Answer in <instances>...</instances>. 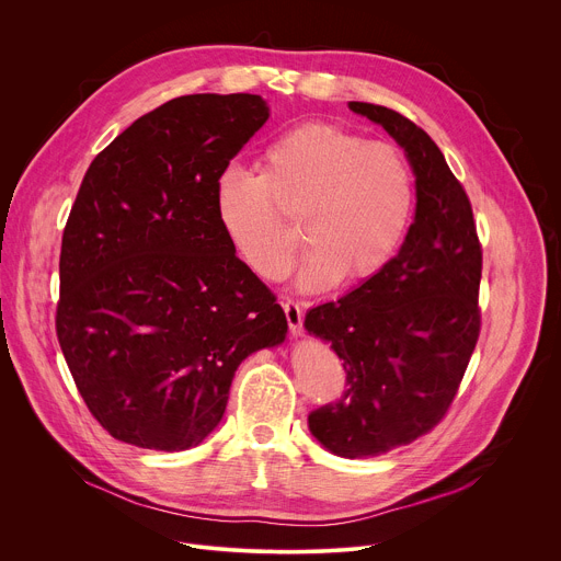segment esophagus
<instances>
[{
  "mask_svg": "<svg viewBox=\"0 0 561 561\" xmlns=\"http://www.w3.org/2000/svg\"><path fill=\"white\" fill-rule=\"evenodd\" d=\"M284 312H286V319H288L290 333H293L295 337L301 335V331H304V312H301L299 304L293 301V299H286V301H284Z\"/></svg>",
  "mask_w": 561,
  "mask_h": 561,
  "instance_id": "1",
  "label": "esophagus"
}]
</instances>
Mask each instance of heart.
I'll list each match as a JSON object with an SVG mask.
<instances>
[{"instance_id":"heart-1","label":"heart","mask_w":561,"mask_h":561,"mask_svg":"<svg viewBox=\"0 0 561 561\" xmlns=\"http://www.w3.org/2000/svg\"><path fill=\"white\" fill-rule=\"evenodd\" d=\"M413 202L402 150L327 122L295 126L268 144L260 175L228 169L215 184L228 244L266 282L290 273L299 249L293 219H301L310 247L297 279L304 290L375 277L402 244Z\"/></svg>"}]
</instances>
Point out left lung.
<instances>
[{"instance_id":"obj_1","label":"left lung","mask_w":561,"mask_h":561,"mask_svg":"<svg viewBox=\"0 0 561 561\" xmlns=\"http://www.w3.org/2000/svg\"><path fill=\"white\" fill-rule=\"evenodd\" d=\"M348 106L407 150L417 188L399 253L359 288L306 312V331L344 359L348 386L308 415V428L357 459L415 442L448 413L482 327V244L470 199L428 133L386 106Z\"/></svg>"}]
</instances>
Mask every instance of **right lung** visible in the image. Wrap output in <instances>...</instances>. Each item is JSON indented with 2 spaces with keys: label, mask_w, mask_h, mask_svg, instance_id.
Masks as SVG:
<instances>
[{
  "label": "right lung",
  "mask_w": 561,
  "mask_h": 561,
  "mask_svg": "<svg viewBox=\"0 0 561 561\" xmlns=\"http://www.w3.org/2000/svg\"><path fill=\"white\" fill-rule=\"evenodd\" d=\"M266 119L260 95L175 98L117 135L79 186L55 329L79 394L119 442L202 444L237 366L286 337L277 297L215 213L219 175Z\"/></svg>",
  "instance_id": "add662e5"
}]
</instances>
